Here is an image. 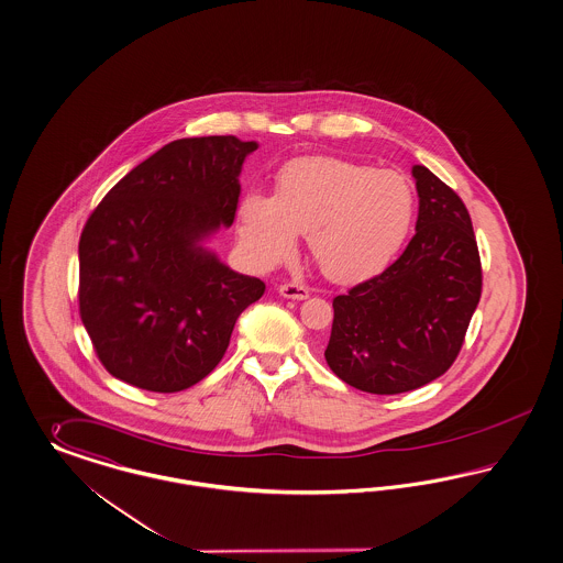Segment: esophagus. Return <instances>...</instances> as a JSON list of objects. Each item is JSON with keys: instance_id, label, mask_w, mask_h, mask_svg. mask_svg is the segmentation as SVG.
<instances>
[{"instance_id": "esophagus-1", "label": "esophagus", "mask_w": 563, "mask_h": 563, "mask_svg": "<svg viewBox=\"0 0 563 563\" xmlns=\"http://www.w3.org/2000/svg\"><path fill=\"white\" fill-rule=\"evenodd\" d=\"M280 295L283 297H287V299H308L310 297V291H308V287H303V285H299V283H285V285H280Z\"/></svg>"}]
</instances>
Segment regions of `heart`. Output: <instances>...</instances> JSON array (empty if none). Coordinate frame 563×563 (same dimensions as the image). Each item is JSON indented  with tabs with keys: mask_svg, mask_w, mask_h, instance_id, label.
Instances as JSON below:
<instances>
[{
	"mask_svg": "<svg viewBox=\"0 0 563 563\" xmlns=\"http://www.w3.org/2000/svg\"><path fill=\"white\" fill-rule=\"evenodd\" d=\"M416 212L408 178L336 157L287 166L274 199L250 194L239 210V234L257 266L291 255L297 233L332 280L357 283L385 271L401 250Z\"/></svg>",
	"mask_w": 563,
	"mask_h": 563,
	"instance_id": "1",
	"label": "heart"
}]
</instances>
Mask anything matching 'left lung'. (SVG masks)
Here are the masks:
<instances>
[{"label": "left lung", "mask_w": 563, "mask_h": 563, "mask_svg": "<svg viewBox=\"0 0 563 563\" xmlns=\"http://www.w3.org/2000/svg\"><path fill=\"white\" fill-rule=\"evenodd\" d=\"M416 234L388 268L332 299L324 351L351 387L397 395L451 368L483 292V266L462 197L427 166H413Z\"/></svg>", "instance_id": "1"}]
</instances>
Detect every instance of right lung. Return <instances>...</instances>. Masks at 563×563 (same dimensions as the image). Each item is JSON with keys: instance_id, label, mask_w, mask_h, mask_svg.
Returning a JSON list of instances; mask_svg holds the SVG:
<instances>
[{"instance_id": "obj_1", "label": "right lung", "mask_w": 563, "mask_h": 563, "mask_svg": "<svg viewBox=\"0 0 563 563\" xmlns=\"http://www.w3.org/2000/svg\"><path fill=\"white\" fill-rule=\"evenodd\" d=\"M253 141L176 139L120 178L78 241V313L101 366L143 390L176 393L212 372L241 311L266 285L199 241L231 227Z\"/></svg>"}]
</instances>
